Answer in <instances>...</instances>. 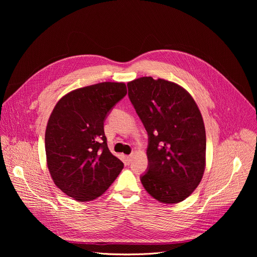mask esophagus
<instances>
[{"label":"esophagus","mask_w":257,"mask_h":257,"mask_svg":"<svg viewBox=\"0 0 257 257\" xmlns=\"http://www.w3.org/2000/svg\"><path fill=\"white\" fill-rule=\"evenodd\" d=\"M132 158H133V155H130V156H127L126 157V165H129L130 163H131V161H132Z\"/></svg>","instance_id":"1"}]
</instances>
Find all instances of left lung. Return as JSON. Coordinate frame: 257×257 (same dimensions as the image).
<instances>
[{
    "instance_id": "1",
    "label": "left lung",
    "mask_w": 257,
    "mask_h": 257,
    "mask_svg": "<svg viewBox=\"0 0 257 257\" xmlns=\"http://www.w3.org/2000/svg\"><path fill=\"white\" fill-rule=\"evenodd\" d=\"M127 87L149 135L142 185L163 203L183 201L198 186L205 167L206 137L199 108L184 88L164 79L141 77Z\"/></svg>"
}]
</instances>
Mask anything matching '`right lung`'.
<instances>
[{
    "label": "right lung",
    "instance_id": "obj_1",
    "mask_svg": "<svg viewBox=\"0 0 257 257\" xmlns=\"http://www.w3.org/2000/svg\"><path fill=\"white\" fill-rule=\"evenodd\" d=\"M127 94L124 83L102 82L63 96L48 122L46 154L54 183L78 201L100 196L124 164L108 151L103 123Z\"/></svg>",
    "mask_w": 257,
    "mask_h": 257
}]
</instances>
